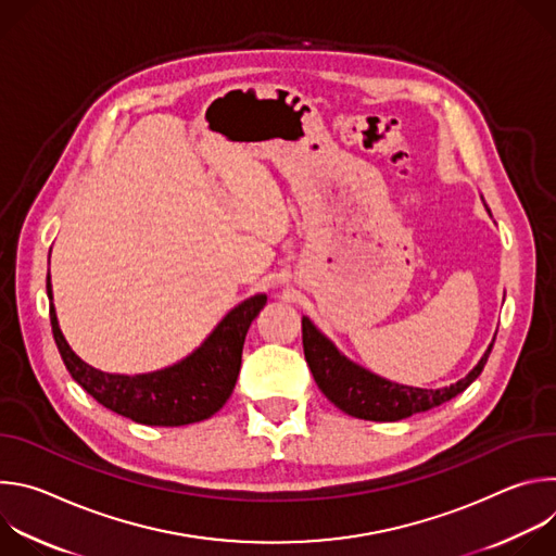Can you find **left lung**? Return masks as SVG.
Here are the masks:
<instances>
[{
  "instance_id": "left-lung-1",
  "label": "left lung",
  "mask_w": 556,
  "mask_h": 556,
  "mask_svg": "<svg viewBox=\"0 0 556 556\" xmlns=\"http://www.w3.org/2000/svg\"><path fill=\"white\" fill-rule=\"evenodd\" d=\"M50 299V324L59 354L70 376L81 384L97 403L131 418L140 425L178 427L211 418L228 399V374L232 361H242V348L247 332L260 309L266 305V296L257 294L230 309L211 337L185 361L153 374L116 376L105 374L78 358L56 324L52 303L50 273L46 279ZM328 380L321 382L324 393L343 412H348V380L350 371L341 365L328 363Z\"/></svg>"
}]
</instances>
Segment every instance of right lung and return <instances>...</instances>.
<instances>
[{"mask_svg":"<svg viewBox=\"0 0 556 556\" xmlns=\"http://www.w3.org/2000/svg\"><path fill=\"white\" fill-rule=\"evenodd\" d=\"M303 339H307V348H321L328 350L337 356L339 365L350 371L348 380V412L354 418L363 420H374V422H393V420H403L414 414L427 412L431 407H438L451 399H455L457 393H462L472 380L475 371L468 374L466 378L457 380L451 387L444 389H414V387H403V384H393L384 378H378L345 358L339 356L337 348L321 337L312 328L307 319H303Z\"/></svg>","mask_w":556,"mask_h":556,"instance_id":"obj_1","label":"right lung"}]
</instances>
